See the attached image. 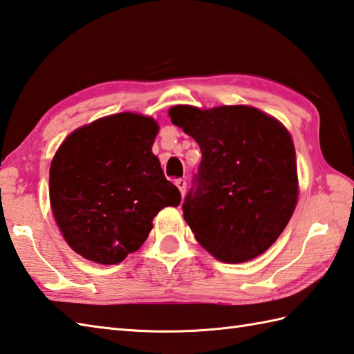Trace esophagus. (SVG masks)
<instances>
[{"label":"esophagus","instance_id":"1","mask_svg":"<svg viewBox=\"0 0 354 354\" xmlns=\"http://www.w3.org/2000/svg\"><path fill=\"white\" fill-rule=\"evenodd\" d=\"M186 180L185 178H177L176 180V186L178 187V191H180V194H182V196H185V192H186Z\"/></svg>","mask_w":354,"mask_h":354}]
</instances>
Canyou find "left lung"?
I'll use <instances>...</instances> for the list:
<instances>
[{
  "mask_svg": "<svg viewBox=\"0 0 354 354\" xmlns=\"http://www.w3.org/2000/svg\"><path fill=\"white\" fill-rule=\"evenodd\" d=\"M169 118L201 151L183 203V217L197 241L225 263L261 255L283 232L298 201L290 133L248 105L211 110L177 105Z\"/></svg>",
  "mask_w": 354,
  "mask_h": 354,
  "instance_id": "left-lung-1",
  "label": "left lung"
}]
</instances>
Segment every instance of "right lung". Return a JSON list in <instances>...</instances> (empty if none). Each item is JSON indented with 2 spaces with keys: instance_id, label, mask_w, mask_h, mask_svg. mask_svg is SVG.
I'll use <instances>...</instances> for the list:
<instances>
[{
  "instance_id": "add662e5",
  "label": "right lung",
  "mask_w": 354,
  "mask_h": 354,
  "mask_svg": "<svg viewBox=\"0 0 354 354\" xmlns=\"http://www.w3.org/2000/svg\"><path fill=\"white\" fill-rule=\"evenodd\" d=\"M157 122L119 113L76 129L50 165V205L76 254L118 264L136 252L153 218L182 196L153 154Z\"/></svg>"
}]
</instances>
